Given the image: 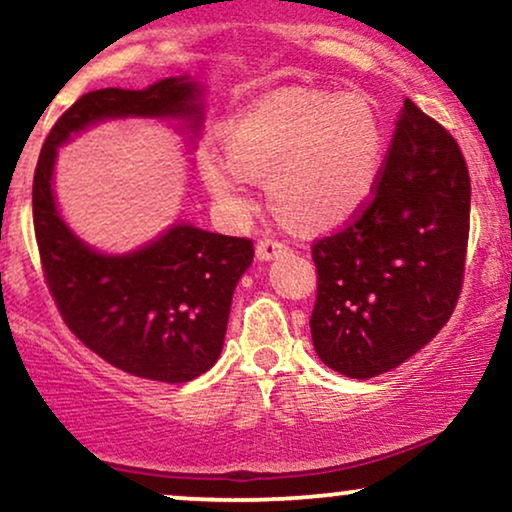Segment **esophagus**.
Listing matches in <instances>:
<instances>
[{"label":"esophagus","mask_w":512,"mask_h":512,"mask_svg":"<svg viewBox=\"0 0 512 512\" xmlns=\"http://www.w3.org/2000/svg\"><path fill=\"white\" fill-rule=\"evenodd\" d=\"M286 250H289V245H286V243H279V240H269V238L260 240V243H257V248H255V252H257V260H260V262H269V260H274V257L284 255Z\"/></svg>","instance_id":"esophagus-1"}]
</instances>
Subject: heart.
<instances>
[{
  "label": "heart",
  "mask_w": 512,
  "mask_h": 512,
  "mask_svg": "<svg viewBox=\"0 0 512 512\" xmlns=\"http://www.w3.org/2000/svg\"><path fill=\"white\" fill-rule=\"evenodd\" d=\"M385 129L363 96L281 88L236 115L228 149L202 144L197 168L228 216L255 207L257 178L281 214L308 231H332L361 214L378 190Z\"/></svg>",
  "instance_id": "b5f03b06"
}]
</instances>
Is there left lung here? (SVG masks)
Wrapping results in <instances>:
<instances>
[{
  "instance_id": "1",
  "label": "left lung",
  "mask_w": 512,
  "mask_h": 512,
  "mask_svg": "<svg viewBox=\"0 0 512 512\" xmlns=\"http://www.w3.org/2000/svg\"><path fill=\"white\" fill-rule=\"evenodd\" d=\"M469 199L460 146L407 98L368 207L313 245L310 334L325 366L368 380L436 337L460 298Z\"/></svg>"
}]
</instances>
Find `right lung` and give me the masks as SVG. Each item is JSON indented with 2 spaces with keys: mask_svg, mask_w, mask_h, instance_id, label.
<instances>
[{
  "mask_svg": "<svg viewBox=\"0 0 512 512\" xmlns=\"http://www.w3.org/2000/svg\"><path fill=\"white\" fill-rule=\"evenodd\" d=\"M204 86L192 76L101 88L81 96L50 129L33 178V226L45 281L67 327L110 366L158 383H190L219 361L233 291L255 248L248 238L178 221L142 248L108 255L84 243L57 209L60 146L105 120H175L199 137Z\"/></svg>",
  "mask_w": 512,
  "mask_h": 512,
  "instance_id": "1",
  "label": "right lung"
}]
</instances>
